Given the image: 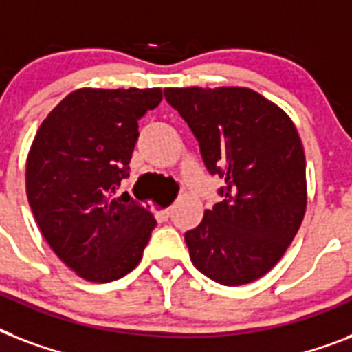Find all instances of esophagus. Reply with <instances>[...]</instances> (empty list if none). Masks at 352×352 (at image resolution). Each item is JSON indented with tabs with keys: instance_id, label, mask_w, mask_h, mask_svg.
<instances>
[{
	"instance_id": "obj_1",
	"label": "esophagus",
	"mask_w": 352,
	"mask_h": 352,
	"mask_svg": "<svg viewBox=\"0 0 352 352\" xmlns=\"http://www.w3.org/2000/svg\"><path fill=\"white\" fill-rule=\"evenodd\" d=\"M170 215H171V208H166V210H162V212H159V217L162 221L170 219Z\"/></svg>"
}]
</instances>
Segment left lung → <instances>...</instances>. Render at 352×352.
I'll return each instance as SVG.
<instances>
[{
    "mask_svg": "<svg viewBox=\"0 0 352 352\" xmlns=\"http://www.w3.org/2000/svg\"><path fill=\"white\" fill-rule=\"evenodd\" d=\"M197 138L221 203L184 234L199 272L221 285L256 281L281 259L307 206L305 153L285 111L246 87L164 89Z\"/></svg>",
    "mask_w": 352,
    "mask_h": 352,
    "instance_id": "obj_1",
    "label": "left lung"
}]
</instances>
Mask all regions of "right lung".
Wrapping results in <instances>:
<instances>
[{"label": "right lung", "instance_id": "right-lung-1", "mask_svg": "<svg viewBox=\"0 0 352 352\" xmlns=\"http://www.w3.org/2000/svg\"><path fill=\"white\" fill-rule=\"evenodd\" d=\"M160 89H78L52 109L27 157V199L52 252L87 281L107 283L142 259L157 221L120 182L138 120Z\"/></svg>", "mask_w": 352, "mask_h": 352}]
</instances>
